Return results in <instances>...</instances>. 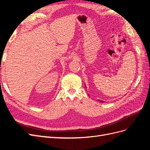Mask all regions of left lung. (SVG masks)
I'll return each mask as SVG.
<instances>
[{
    "mask_svg": "<svg viewBox=\"0 0 150 150\" xmlns=\"http://www.w3.org/2000/svg\"><path fill=\"white\" fill-rule=\"evenodd\" d=\"M101 102H103V101H101Z\"/></svg>",
    "mask_w": 150,
    "mask_h": 150,
    "instance_id": "obj_1",
    "label": "left lung"
}]
</instances>
